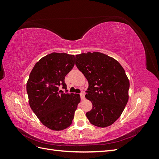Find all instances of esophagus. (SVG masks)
I'll return each mask as SVG.
<instances>
[{"mask_svg":"<svg viewBox=\"0 0 159 159\" xmlns=\"http://www.w3.org/2000/svg\"><path fill=\"white\" fill-rule=\"evenodd\" d=\"M80 97H81V99H85V93L84 91H81V93H80Z\"/></svg>","mask_w":159,"mask_h":159,"instance_id":"obj_1","label":"esophagus"}]
</instances>
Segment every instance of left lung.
<instances>
[{
	"instance_id": "left-lung-1",
	"label": "left lung",
	"mask_w": 159,
	"mask_h": 159,
	"mask_svg": "<svg viewBox=\"0 0 159 159\" xmlns=\"http://www.w3.org/2000/svg\"><path fill=\"white\" fill-rule=\"evenodd\" d=\"M75 65L88 80L85 98L93 104L86 113L93 125L105 127L120 117L129 99V81L119 62L100 52L75 56Z\"/></svg>"
}]
</instances>
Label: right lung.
<instances>
[{
	"label": "right lung",
	"mask_w": 159,
	"mask_h": 159,
	"mask_svg": "<svg viewBox=\"0 0 159 159\" xmlns=\"http://www.w3.org/2000/svg\"><path fill=\"white\" fill-rule=\"evenodd\" d=\"M75 57L56 53L43 57L34 66L26 84L30 106L46 127L54 131L68 128L80 102L79 94L66 93L65 76L72 70Z\"/></svg>",
	"instance_id": "obj_1"
}]
</instances>
